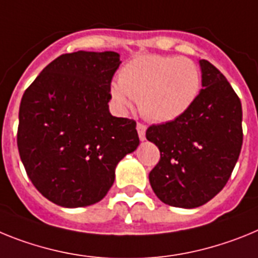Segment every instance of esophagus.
Wrapping results in <instances>:
<instances>
[{
	"instance_id": "1",
	"label": "esophagus",
	"mask_w": 258,
	"mask_h": 258,
	"mask_svg": "<svg viewBox=\"0 0 258 258\" xmlns=\"http://www.w3.org/2000/svg\"><path fill=\"white\" fill-rule=\"evenodd\" d=\"M136 130H138V134H139V138H140V140H145V130H147L145 124H143V123L139 122L138 124H136Z\"/></svg>"
}]
</instances>
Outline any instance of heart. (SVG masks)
I'll return each mask as SVG.
<instances>
[{
    "label": "heart",
    "mask_w": 258,
    "mask_h": 258,
    "mask_svg": "<svg viewBox=\"0 0 258 258\" xmlns=\"http://www.w3.org/2000/svg\"><path fill=\"white\" fill-rule=\"evenodd\" d=\"M201 88L200 69L192 59L147 54L122 67L111 96L122 109L139 101L140 111L153 122H171L192 106Z\"/></svg>",
    "instance_id": "b5f03b06"
}]
</instances>
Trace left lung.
Instances as JSON below:
<instances>
[{
  "instance_id": "left-lung-1",
  "label": "left lung",
  "mask_w": 258,
  "mask_h": 258,
  "mask_svg": "<svg viewBox=\"0 0 258 258\" xmlns=\"http://www.w3.org/2000/svg\"><path fill=\"white\" fill-rule=\"evenodd\" d=\"M200 66L204 88L192 106L145 134L161 154L149 172L154 194L167 205L187 209L222 191L243 144L240 98L216 66L205 59Z\"/></svg>"
}]
</instances>
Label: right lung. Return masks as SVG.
<instances>
[{
  "instance_id": "right-lung-1",
  "label": "right lung",
  "mask_w": 258,
  "mask_h": 258,
  "mask_svg": "<svg viewBox=\"0 0 258 258\" xmlns=\"http://www.w3.org/2000/svg\"><path fill=\"white\" fill-rule=\"evenodd\" d=\"M115 51L62 54L24 91L17 143L27 175L51 203L80 208L98 203L115 167L138 148L136 122L109 113Z\"/></svg>"
}]
</instances>
